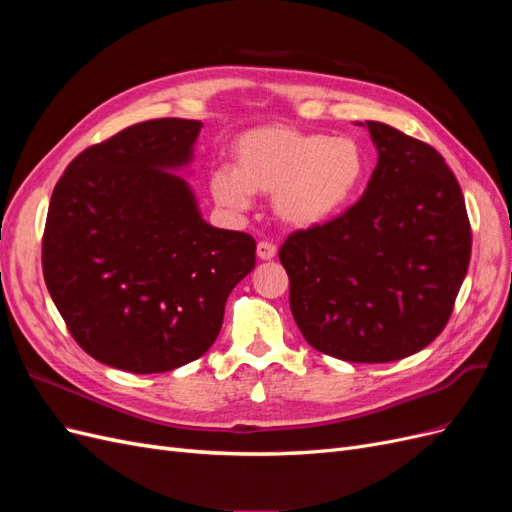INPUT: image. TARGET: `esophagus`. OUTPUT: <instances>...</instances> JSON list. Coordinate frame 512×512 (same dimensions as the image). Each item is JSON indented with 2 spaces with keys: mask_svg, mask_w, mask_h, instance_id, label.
Here are the masks:
<instances>
[{
  "mask_svg": "<svg viewBox=\"0 0 512 512\" xmlns=\"http://www.w3.org/2000/svg\"><path fill=\"white\" fill-rule=\"evenodd\" d=\"M256 254L260 260H273L277 256V247L273 243L267 241H260L256 247Z\"/></svg>",
  "mask_w": 512,
  "mask_h": 512,
  "instance_id": "34e87169",
  "label": "esophagus"
}]
</instances>
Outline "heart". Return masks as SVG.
<instances>
[{
	"label": "heart",
	"mask_w": 512,
	"mask_h": 512,
	"mask_svg": "<svg viewBox=\"0 0 512 512\" xmlns=\"http://www.w3.org/2000/svg\"><path fill=\"white\" fill-rule=\"evenodd\" d=\"M235 166L215 168L209 188L215 203L245 211L252 194H273L277 220L290 228H316L342 213L359 192L367 156L348 136L262 126L232 145Z\"/></svg>",
	"instance_id": "b5f03b06"
}]
</instances>
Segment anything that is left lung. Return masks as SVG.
Wrapping results in <instances>:
<instances>
[{"label": "left lung", "instance_id": "1", "mask_svg": "<svg viewBox=\"0 0 512 512\" xmlns=\"http://www.w3.org/2000/svg\"><path fill=\"white\" fill-rule=\"evenodd\" d=\"M378 164L342 218L292 232L280 250L290 312L307 344L350 363H389L429 346L468 273L472 232L440 153L386 123Z\"/></svg>", "mask_w": 512, "mask_h": 512}]
</instances>
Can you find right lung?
Masks as SVG:
<instances>
[{"mask_svg": "<svg viewBox=\"0 0 512 512\" xmlns=\"http://www.w3.org/2000/svg\"><path fill=\"white\" fill-rule=\"evenodd\" d=\"M203 123L153 119L85 149L55 185L42 239L46 288L96 361L160 374L203 356L256 241L203 220L181 170Z\"/></svg>", "mask_w": 512, "mask_h": 512, "instance_id": "1", "label": "right lung"}]
</instances>
